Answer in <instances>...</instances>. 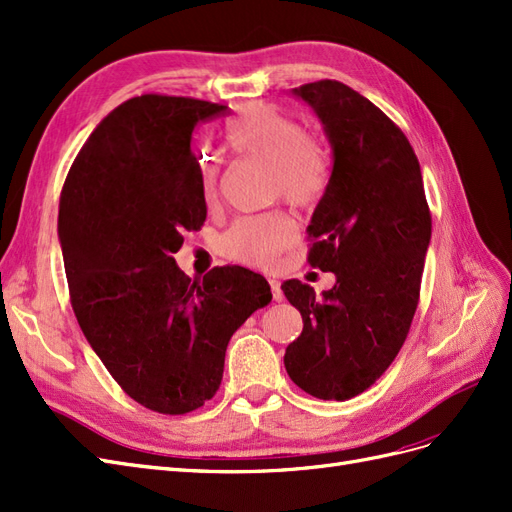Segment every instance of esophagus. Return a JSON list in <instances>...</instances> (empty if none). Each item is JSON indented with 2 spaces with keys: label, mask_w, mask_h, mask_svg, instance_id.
<instances>
[{
  "label": "esophagus",
  "mask_w": 512,
  "mask_h": 512,
  "mask_svg": "<svg viewBox=\"0 0 512 512\" xmlns=\"http://www.w3.org/2000/svg\"><path fill=\"white\" fill-rule=\"evenodd\" d=\"M269 286H271V292H273V301H284V292H282V284L277 280H269Z\"/></svg>",
  "instance_id": "1"
}]
</instances>
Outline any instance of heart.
I'll return each instance as SVG.
<instances>
[{"label": "heart", "mask_w": 512, "mask_h": 512, "mask_svg": "<svg viewBox=\"0 0 512 512\" xmlns=\"http://www.w3.org/2000/svg\"><path fill=\"white\" fill-rule=\"evenodd\" d=\"M226 143L241 156L273 164V185L292 205L312 207L327 190L329 158L316 136L305 134L292 117L265 102H250L226 121ZM200 196L213 205L220 196L222 162L211 151L198 158ZM299 235L297 222L282 211L247 215L222 237V252L254 267H271Z\"/></svg>", "instance_id": "b5f03b06"}]
</instances>
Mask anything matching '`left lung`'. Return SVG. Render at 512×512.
<instances>
[{
	"mask_svg": "<svg viewBox=\"0 0 512 512\" xmlns=\"http://www.w3.org/2000/svg\"><path fill=\"white\" fill-rule=\"evenodd\" d=\"M322 123L333 168L307 235L309 265L335 273L316 297L288 280L282 290L303 331L286 348L290 380L318 399L369 389L393 363L418 305L431 215L408 138L376 104L339 81L292 89Z\"/></svg>",
	"mask_w": 512,
	"mask_h": 512,
	"instance_id": "obj_1",
	"label": "left lung"
}]
</instances>
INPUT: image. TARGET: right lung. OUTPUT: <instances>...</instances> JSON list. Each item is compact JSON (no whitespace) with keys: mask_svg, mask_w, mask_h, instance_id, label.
<instances>
[{"mask_svg":"<svg viewBox=\"0 0 512 512\" xmlns=\"http://www.w3.org/2000/svg\"><path fill=\"white\" fill-rule=\"evenodd\" d=\"M226 108L158 94L119 104L87 138L59 198L74 316L108 374L153 412L209 401L232 333L271 301L250 269L190 280L175 262L185 232L207 218L192 132Z\"/></svg>","mask_w":512,"mask_h":512,"instance_id":"right-lung-1","label":"right lung"}]
</instances>
